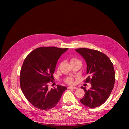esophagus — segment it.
<instances>
[{"label":"esophagus","instance_id":"1","mask_svg":"<svg viewBox=\"0 0 129 129\" xmlns=\"http://www.w3.org/2000/svg\"><path fill=\"white\" fill-rule=\"evenodd\" d=\"M68 89H77V88L75 87H72V86H70L68 87Z\"/></svg>","mask_w":129,"mask_h":129}]
</instances>
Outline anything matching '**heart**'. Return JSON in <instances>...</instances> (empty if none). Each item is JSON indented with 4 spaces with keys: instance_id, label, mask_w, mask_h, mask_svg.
I'll return each instance as SVG.
<instances>
[{
    "instance_id": "obj_1",
    "label": "heart",
    "mask_w": 129,
    "mask_h": 129,
    "mask_svg": "<svg viewBox=\"0 0 129 129\" xmlns=\"http://www.w3.org/2000/svg\"><path fill=\"white\" fill-rule=\"evenodd\" d=\"M78 62H80V61L76 58H72L70 59V63L71 65H72L73 64H75V63H78ZM65 82L67 84H72L73 83V79L72 78H71V77L67 78L65 79Z\"/></svg>"
}]
</instances>
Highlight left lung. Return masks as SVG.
<instances>
[{
  "mask_svg": "<svg viewBox=\"0 0 129 129\" xmlns=\"http://www.w3.org/2000/svg\"><path fill=\"white\" fill-rule=\"evenodd\" d=\"M87 64L86 82H90L91 87L85 91L80 102L89 108H95L103 104L108 99L114 87L115 74L113 65L106 55L99 51L88 48H78Z\"/></svg>",
  "mask_w": 129,
  "mask_h": 129,
  "instance_id": "1",
  "label": "left lung"
}]
</instances>
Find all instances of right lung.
Returning <instances> with one entry per match:
<instances>
[{"mask_svg":"<svg viewBox=\"0 0 129 129\" xmlns=\"http://www.w3.org/2000/svg\"><path fill=\"white\" fill-rule=\"evenodd\" d=\"M68 48L44 47L36 48L25 59L20 71V85L27 101L42 110L50 109L59 102L67 87L57 85L49 89L58 59Z\"/></svg>","mask_w":129,"mask_h":129,"instance_id":"1","label":"right lung"}]
</instances>
